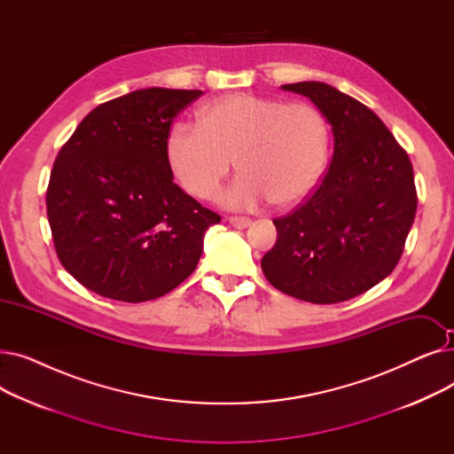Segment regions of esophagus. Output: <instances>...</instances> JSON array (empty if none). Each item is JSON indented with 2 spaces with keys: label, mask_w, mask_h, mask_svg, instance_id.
<instances>
[{
  "label": "esophagus",
  "mask_w": 454,
  "mask_h": 454,
  "mask_svg": "<svg viewBox=\"0 0 454 454\" xmlns=\"http://www.w3.org/2000/svg\"><path fill=\"white\" fill-rule=\"evenodd\" d=\"M228 223L233 226V228H248L252 224V221L248 217H228Z\"/></svg>",
  "instance_id": "34e87169"
}]
</instances>
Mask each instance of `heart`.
<instances>
[{"label": "heart", "instance_id": "b5f03b06", "mask_svg": "<svg viewBox=\"0 0 454 454\" xmlns=\"http://www.w3.org/2000/svg\"><path fill=\"white\" fill-rule=\"evenodd\" d=\"M171 171L191 197L207 200L239 169L219 197L230 209L270 202L291 207L320 184L329 156L325 115L309 103L230 93L206 103L199 123L175 121L165 137Z\"/></svg>", "mask_w": 454, "mask_h": 454}]
</instances>
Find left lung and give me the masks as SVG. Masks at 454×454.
I'll use <instances>...</instances> for the list:
<instances>
[{
    "label": "left lung",
    "instance_id": "1",
    "mask_svg": "<svg viewBox=\"0 0 454 454\" xmlns=\"http://www.w3.org/2000/svg\"><path fill=\"white\" fill-rule=\"evenodd\" d=\"M281 88L317 105L335 151L315 193L274 219L278 239L261 269L298 300L346 301L397 265L418 207L412 163L385 123L349 95L315 81Z\"/></svg>",
    "mask_w": 454,
    "mask_h": 454
}]
</instances>
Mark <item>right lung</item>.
Masks as SVG:
<instances>
[{
  "label": "right lung",
  "instance_id": "obj_1",
  "mask_svg": "<svg viewBox=\"0 0 454 454\" xmlns=\"http://www.w3.org/2000/svg\"><path fill=\"white\" fill-rule=\"evenodd\" d=\"M200 90L145 88L93 108L60 149L47 219L62 267L105 298H160L197 269L221 215L173 182L165 137Z\"/></svg>",
  "mask_w": 454,
  "mask_h": 454
}]
</instances>
